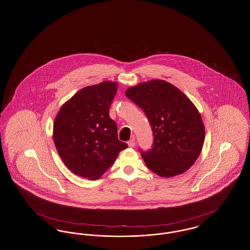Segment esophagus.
<instances>
[{"label":"esophagus","mask_w":250,"mask_h":250,"mask_svg":"<svg viewBox=\"0 0 250 250\" xmlns=\"http://www.w3.org/2000/svg\"><path fill=\"white\" fill-rule=\"evenodd\" d=\"M127 144H128V146L131 147V148L135 147V139H134V138H132V139L127 142Z\"/></svg>","instance_id":"esophagus-1"}]
</instances>
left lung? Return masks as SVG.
<instances>
[{
	"mask_svg": "<svg viewBox=\"0 0 250 250\" xmlns=\"http://www.w3.org/2000/svg\"><path fill=\"white\" fill-rule=\"evenodd\" d=\"M125 96L145 112L153 132V145L141 150L146 166L162 178L180 175L199 157L205 125L199 111L178 87L164 80L140 83Z\"/></svg>",
	"mask_w": 250,
	"mask_h": 250,
	"instance_id": "left-lung-1",
	"label": "left lung"
}]
</instances>
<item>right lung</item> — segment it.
<instances>
[{
    "label": "right lung",
    "instance_id": "obj_1",
    "mask_svg": "<svg viewBox=\"0 0 250 250\" xmlns=\"http://www.w3.org/2000/svg\"><path fill=\"white\" fill-rule=\"evenodd\" d=\"M118 83L106 81L79 90L58 112L53 139L69 169L96 180L110 168L127 144L118 140L117 125L109 115Z\"/></svg>",
    "mask_w": 250,
    "mask_h": 250
}]
</instances>
